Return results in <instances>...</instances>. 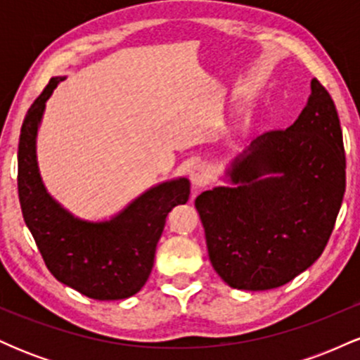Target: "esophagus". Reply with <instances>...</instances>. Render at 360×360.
Masks as SVG:
<instances>
[{"label":"esophagus","mask_w":360,"mask_h":360,"mask_svg":"<svg viewBox=\"0 0 360 360\" xmlns=\"http://www.w3.org/2000/svg\"><path fill=\"white\" fill-rule=\"evenodd\" d=\"M191 183L194 188H201V186L206 184V181H208V169L205 166H201V164H198V166H194L191 169Z\"/></svg>","instance_id":"obj_1"}]
</instances>
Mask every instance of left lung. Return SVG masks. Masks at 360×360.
Segmentation results:
<instances>
[{
	"label": "left lung",
	"mask_w": 360,
	"mask_h": 360,
	"mask_svg": "<svg viewBox=\"0 0 360 360\" xmlns=\"http://www.w3.org/2000/svg\"><path fill=\"white\" fill-rule=\"evenodd\" d=\"M230 179L235 188L194 201L218 276L235 289L266 291L307 271L328 243L345 193L340 120L320 81L291 127L266 131L233 160Z\"/></svg>",
	"instance_id": "8db88e82"
}]
</instances>
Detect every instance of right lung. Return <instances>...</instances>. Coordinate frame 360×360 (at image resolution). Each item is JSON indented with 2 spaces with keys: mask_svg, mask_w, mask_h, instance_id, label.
Listing matches in <instances>:
<instances>
[{
  "mask_svg": "<svg viewBox=\"0 0 360 360\" xmlns=\"http://www.w3.org/2000/svg\"><path fill=\"white\" fill-rule=\"evenodd\" d=\"M64 77H52L23 120L18 143V198L28 230L47 269L88 298L125 300L142 289L172 208L189 200V181L148 189L113 220L82 221L45 191L37 167L35 137L45 101Z\"/></svg>",
  "mask_w": 360,
  "mask_h": 360,
  "instance_id": "obj_1",
  "label": "right lung"
}]
</instances>
